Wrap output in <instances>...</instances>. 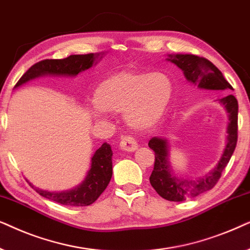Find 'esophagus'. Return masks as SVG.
<instances>
[{"label": "esophagus", "instance_id": "1", "mask_svg": "<svg viewBox=\"0 0 250 250\" xmlns=\"http://www.w3.org/2000/svg\"><path fill=\"white\" fill-rule=\"evenodd\" d=\"M137 142H136L131 136H123L121 138V142H120V148H121L122 151L132 152L137 148Z\"/></svg>", "mask_w": 250, "mask_h": 250}]
</instances>
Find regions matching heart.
Masks as SVG:
<instances>
[{"instance_id":"1","label":"heart","mask_w":250,"mask_h":250,"mask_svg":"<svg viewBox=\"0 0 250 250\" xmlns=\"http://www.w3.org/2000/svg\"><path fill=\"white\" fill-rule=\"evenodd\" d=\"M174 84L162 72L122 71L105 79L96 89L90 112L102 119L105 112H123L129 127L144 130L165 114L171 101Z\"/></svg>"}]
</instances>
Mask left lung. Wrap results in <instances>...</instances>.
Wrapping results in <instances>:
<instances>
[{
	"mask_svg": "<svg viewBox=\"0 0 250 250\" xmlns=\"http://www.w3.org/2000/svg\"><path fill=\"white\" fill-rule=\"evenodd\" d=\"M183 69L188 81L201 89L207 90H233L232 85L226 81L222 72L204 57L194 55H176L168 59ZM229 113L228 142L219 160L217 167L210 174L198 179H177L171 176L167 160L168 148L165 139L153 137L148 142L149 148L154 151V168L149 183L156 193L168 201H184L186 199L197 197L206 191H209L217 184L222 172L228 166L238 142V101L233 95H228L219 99Z\"/></svg>",
	"mask_w": 250,
	"mask_h": 250,
	"instance_id": "1",
	"label": "left lung"
}]
</instances>
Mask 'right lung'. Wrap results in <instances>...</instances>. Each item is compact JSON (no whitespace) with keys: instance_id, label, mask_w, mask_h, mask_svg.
<instances>
[{"instance_id":"1","label":"right lung","mask_w":250,"mask_h":250,"mask_svg":"<svg viewBox=\"0 0 250 250\" xmlns=\"http://www.w3.org/2000/svg\"><path fill=\"white\" fill-rule=\"evenodd\" d=\"M98 56L99 55H95V53H86V55H71L64 59H44V61L31 66L25 74L19 79L16 86L21 85L36 76L44 74L78 75L81 71L90 68ZM112 154L111 146L107 143H104L91 158V168L86 175L84 182L72 191L53 193L36 188L31 183L29 185L40 195L61 205L76 206V207L89 206L97 200L111 181Z\"/></svg>"}]
</instances>
